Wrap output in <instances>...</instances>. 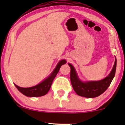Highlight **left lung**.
<instances>
[{
    "label": "left lung",
    "instance_id": "left-lung-1",
    "mask_svg": "<svg viewBox=\"0 0 125 125\" xmlns=\"http://www.w3.org/2000/svg\"><path fill=\"white\" fill-rule=\"evenodd\" d=\"M71 68L70 79L72 86L77 94L87 98H94L101 95L110 85L115 74L117 60L115 59L114 65L108 76L100 81L82 82L77 75L76 72L73 66L68 64Z\"/></svg>",
    "mask_w": 125,
    "mask_h": 125
}]
</instances>
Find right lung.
<instances>
[{"mask_svg":"<svg viewBox=\"0 0 125 125\" xmlns=\"http://www.w3.org/2000/svg\"><path fill=\"white\" fill-rule=\"evenodd\" d=\"M66 60H62L59 62L55 70L53 71L51 75L45 79L44 81L39 83L36 86L31 87V88H21L14 84L15 86L17 88L19 91L21 93L24 94L27 97H37L43 96L48 93L51 88L52 83L53 82L54 79L56 76L57 74L59 73V70L62 65L66 63Z\"/></svg>","mask_w":125,"mask_h":125,"instance_id":"right-lung-1","label":"right lung"}]
</instances>
